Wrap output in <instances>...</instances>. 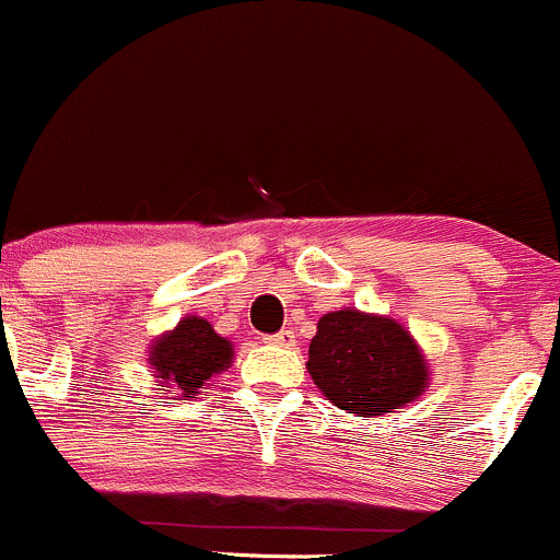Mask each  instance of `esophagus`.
Listing matches in <instances>:
<instances>
[{
	"instance_id": "obj_1",
	"label": "esophagus",
	"mask_w": 560,
	"mask_h": 560,
	"mask_svg": "<svg viewBox=\"0 0 560 560\" xmlns=\"http://www.w3.org/2000/svg\"><path fill=\"white\" fill-rule=\"evenodd\" d=\"M267 342H269V346H280V348H293V346H296V335H293V331H291V329H282V331H278V335L267 337Z\"/></svg>"
}]
</instances>
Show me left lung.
<instances>
[{
	"instance_id": "obj_1",
	"label": "left lung",
	"mask_w": 560,
	"mask_h": 560,
	"mask_svg": "<svg viewBox=\"0 0 560 560\" xmlns=\"http://www.w3.org/2000/svg\"><path fill=\"white\" fill-rule=\"evenodd\" d=\"M307 373L326 400L357 417H384L419 400L430 386L417 337L397 318L357 307L320 315Z\"/></svg>"
}]
</instances>
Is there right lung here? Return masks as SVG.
<instances>
[{"label": "right lung", "instance_id": "right-lung-1", "mask_svg": "<svg viewBox=\"0 0 560 560\" xmlns=\"http://www.w3.org/2000/svg\"><path fill=\"white\" fill-rule=\"evenodd\" d=\"M234 362V342L218 335L201 315H185L174 329L163 331L149 346V368L171 400L196 397L214 375Z\"/></svg>", "mask_w": 560, "mask_h": 560}]
</instances>
